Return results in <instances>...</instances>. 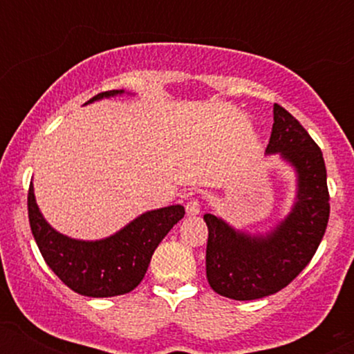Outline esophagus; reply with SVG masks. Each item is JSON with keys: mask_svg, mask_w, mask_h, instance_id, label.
Returning <instances> with one entry per match:
<instances>
[{"mask_svg": "<svg viewBox=\"0 0 354 354\" xmlns=\"http://www.w3.org/2000/svg\"><path fill=\"white\" fill-rule=\"evenodd\" d=\"M185 209H187V216H190V217L198 216V214L202 212V207H200L198 200H190V202H187Z\"/></svg>", "mask_w": 354, "mask_h": 354, "instance_id": "34e87169", "label": "esophagus"}]
</instances>
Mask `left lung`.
<instances>
[{"label": "left lung", "instance_id": "8db88e82", "mask_svg": "<svg viewBox=\"0 0 354 354\" xmlns=\"http://www.w3.org/2000/svg\"><path fill=\"white\" fill-rule=\"evenodd\" d=\"M266 156H277L295 174L289 212L266 231L234 227L205 214L207 281L221 296L259 299L286 288L312 260L329 221L327 171L320 149L286 109L274 104Z\"/></svg>", "mask_w": 354, "mask_h": 354}]
</instances>
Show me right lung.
Returning a JSON list of instances; mask_svg holds the SVG:
<instances>
[{"mask_svg":"<svg viewBox=\"0 0 354 354\" xmlns=\"http://www.w3.org/2000/svg\"><path fill=\"white\" fill-rule=\"evenodd\" d=\"M124 94L135 95L123 88L108 91L92 97L85 106ZM183 216L185 207L180 203L160 207L142 212L101 240H78L59 233L46 221L35 200L34 183L28 188V221L46 263L68 288L91 298L127 295L137 288L156 248Z\"/></svg>","mask_w":354,"mask_h":354,"instance_id":"right-lung-1","label":"right lung"}]
</instances>
